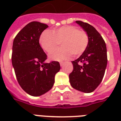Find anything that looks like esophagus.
Wrapping results in <instances>:
<instances>
[{
  "label": "esophagus",
  "instance_id": "1",
  "mask_svg": "<svg viewBox=\"0 0 121 121\" xmlns=\"http://www.w3.org/2000/svg\"><path fill=\"white\" fill-rule=\"evenodd\" d=\"M60 64L61 66H63V64H64V62H60Z\"/></svg>",
  "mask_w": 121,
  "mask_h": 121
}]
</instances>
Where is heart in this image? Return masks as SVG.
Instances as JSON below:
<instances>
[{
	"label": "heart",
	"instance_id": "1",
	"mask_svg": "<svg viewBox=\"0 0 121 121\" xmlns=\"http://www.w3.org/2000/svg\"><path fill=\"white\" fill-rule=\"evenodd\" d=\"M61 42L62 48L53 51ZM42 48L48 53L50 60L62 61L68 60L72 56H80L84 53L88 47L89 38L84 31H80L74 26H64L55 28L51 31L46 30L42 33L39 38Z\"/></svg>",
	"mask_w": 121,
	"mask_h": 121
}]
</instances>
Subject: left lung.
I'll use <instances>...</instances> for the list:
<instances>
[{
    "instance_id": "1",
    "label": "left lung",
    "mask_w": 121,
    "mask_h": 121,
    "mask_svg": "<svg viewBox=\"0 0 121 121\" xmlns=\"http://www.w3.org/2000/svg\"><path fill=\"white\" fill-rule=\"evenodd\" d=\"M75 22L87 33L89 43L84 53L72 61L73 70L69 75L70 83L76 90L90 93L99 85L105 73L107 63L106 44L92 26L80 21Z\"/></svg>"
}]
</instances>
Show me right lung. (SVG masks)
Wrapping results in <instances>:
<instances>
[{
  "instance_id": "add662e5",
  "label": "right lung",
  "mask_w": 121,
  "mask_h": 121,
  "mask_svg": "<svg viewBox=\"0 0 121 121\" xmlns=\"http://www.w3.org/2000/svg\"><path fill=\"white\" fill-rule=\"evenodd\" d=\"M48 27L39 22H29L19 32L12 45V63L17 82L30 95L40 96L51 90L60 70L58 61L45 63L47 55L39 40Z\"/></svg>"
}]
</instances>
